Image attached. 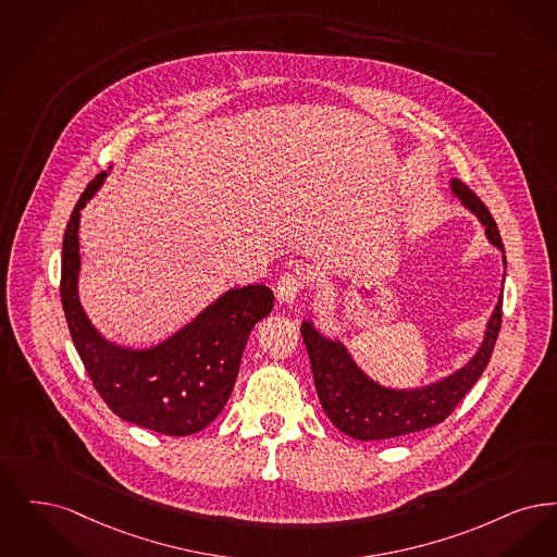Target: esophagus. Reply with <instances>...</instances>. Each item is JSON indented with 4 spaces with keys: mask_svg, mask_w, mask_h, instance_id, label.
I'll use <instances>...</instances> for the list:
<instances>
[{
    "mask_svg": "<svg viewBox=\"0 0 557 557\" xmlns=\"http://www.w3.org/2000/svg\"><path fill=\"white\" fill-rule=\"evenodd\" d=\"M301 289H304L301 278H299L297 274H293V272H285V274L278 278L274 293H276V299H278L281 304H293V301L299 297Z\"/></svg>",
    "mask_w": 557,
    "mask_h": 557,
    "instance_id": "1",
    "label": "esophagus"
}]
</instances>
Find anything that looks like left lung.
Instances as JSON below:
<instances>
[{
	"label": "left lung",
	"mask_w": 557,
	"mask_h": 557,
	"mask_svg": "<svg viewBox=\"0 0 557 557\" xmlns=\"http://www.w3.org/2000/svg\"><path fill=\"white\" fill-rule=\"evenodd\" d=\"M451 191L460 197L486 226V237L504 251V242L497 222L491 216L476 194L463 185L460 178L451 181ZM506 262V258H504ZM502 299L488 320L483 345L479 354L456 374L443 379L431 387L416 391H391L370 381L362 370L351 362L345 347L335 341L324 339L315 333L312 324L301 326L315 391L322 410L341 433L360 441H381L393 436L410 435L416 431L431 429L443 422L458 408L466 393L476 385L491 360L495 341L502 329Z\"/></svg>",
	"instance_id": "8db88e82"
}]
</instances>
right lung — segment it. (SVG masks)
Instances as JSON below:
<instances>
[{
    "label": "right lung",
    "instance_id": "obj_1",
    "mask_svg": "<svg viewBox=\"0 0 557 557\" xmlns=\"http://www.w3.org/2000/svg\"><path fill=\"white\" fill-rule=\"evenodd\" d=\"M106 172L78 197L62 242L60 297L74 347L106 406L119 418L160 435H194L226 406L243 349L258 320L270 314L274 295L264 285L231 289L172 339L146 351L99 337L76 295L81 268L78 218Z\"/></svg>",
    "mask_w": 557,
    "mask_h": 557
}]
</instances>
